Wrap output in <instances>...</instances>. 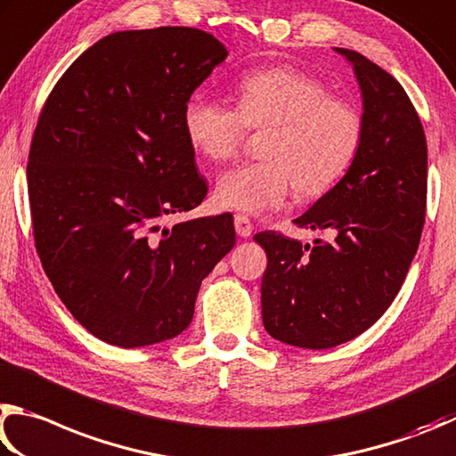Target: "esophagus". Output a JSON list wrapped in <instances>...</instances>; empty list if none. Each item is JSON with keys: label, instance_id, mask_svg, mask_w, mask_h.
Returning a JSON list of instances; mask_svg holds the SVG:
<instances>
[{"label": "esophagus", "instance_id": "esophagus-1", "mask_svg": "<svg viewBox=\"0 0 456 456\" xmlns=\"http://www.w3.org/2000/svg\"><path fill=\"white\" fill-rule=\"evenodd\" d=\"M234 228H236V234L240 238H250L252 230H254L250 218H248V216H244V214L234 216Z\"/></svg>", "mask_w": 456, "mask_h": 456}]
</instances>
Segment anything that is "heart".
Returning a JSON list of instances; mask_svg holds the SVG:
<instances>
[{
	"label": "heart",
	"mask_w": 456,
	"mask_h": 456,
	"mask_svg": "<svg viewBox=\"0 0 456 456\" xmlns=\"http://www.w3.org/2000/svg\"><path fill=\"white\" fill-rule=\"evenodd\" d=\"M236 108L194 94L182 127L196 154L210 162L232 158L248 130H266L265 159L236 166L216 183V202L246 214L276 210L297 190L321 198L353 170L364 143V118L354 103L330 95L321 79L292 66L244 74L234 87Z\"/></svg>",
	"instance_id": "b5f03b06"
}]
</instances>
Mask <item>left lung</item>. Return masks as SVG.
Here are the masks:
<instances>
[{
  "mask_svg": "<svg viewBox=\"0 0 456 456\" xmlns=\"http://www.w3.org/2000/svg\"><path fill=\"white\" fill-rule=\"evenodd\" d=\"M362 92L364 143L353 170L294 224L334 240L313 246L274 230L266 250L262 322L300 348L353 340L393 305L417 254L427 214V140L403 86L362 53L337 47Z\"/></svg>",
  "mask_w": 456,
  "mask_h": 456,
  "instance_id": "left-lung-1",
  "label": "left lung"
}]
</instances>
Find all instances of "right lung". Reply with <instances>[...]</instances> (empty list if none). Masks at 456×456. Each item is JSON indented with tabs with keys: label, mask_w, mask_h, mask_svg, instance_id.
<instances>
[{
	"label": "right lung",
	"mask_w": 456,
	"mask_h": 456,
	"mask_svg": "<svg viewBox=\"0 0 456 456\" xmlns=\"http://www.w3.org/2000/svg\"><path fill=\"white\" fill-rule=\"evenodd\" d=\"M226 55L196 28L116 31L63 71L39 114L28 159L37 256L108 345L186 330L200 284L236 244L232 214L159 228L208 194L182 111Z\"/></svg>",
	"instance_id": "1"
}]
</instances>
